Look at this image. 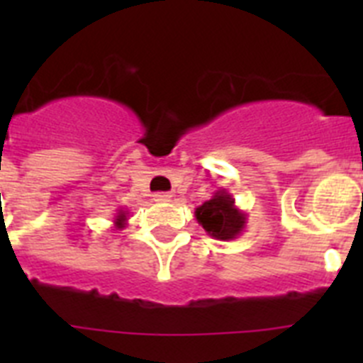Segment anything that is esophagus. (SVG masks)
Returning <instances> with one entry per match:
<instances>
[{"label": "esophagus", "instance_id": "34e87169", "mask_svg": "<svg viewBox=\"0 0 363 363\" xmlns=\"http://www.w3.org/2000/svg\"><path fill=\"white\" fill-rule=\"evenodd\" d=\"M154 200H156V201H171L172 194H171V192H156V194H154Z\"/></svg>", "mask_w": 363, "mask_h": 363}]
</instances>
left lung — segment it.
I'll list each match as a JSON object with an SVG mask.
<instances>
[{
    "label": "left lung",
    "instance_id": "obj_1",
    "mask_svg": "<svg viewBox=\"0 0 363 363\" xmlns=\"http://www.w3.org/2000/svg\"><path fill=\"white\" fill-rule=\"evenodd\" d=\"M194 216L211 238L221 242L238 238L247 223V214L236 207L234 198L225 189L216 191L211 200L196 207Z\"/></svg>",
    "mask_w": 363,
    "mask_h": 363
}]
</instances>
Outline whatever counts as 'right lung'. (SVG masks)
<instances>
[{"instance_id":"obj_1","label":"right lung","mask_w":363,"mask_h":363,"mask_svg":"<svg viewBox=\"0 0 363 363\" xmlns=\"http://www.w3.org/2000/svg\"><path fill=\"white\" fill-rule=\"evenodd\" d=\"M127 216H129V211H118L116 218H114V227H116V229H123V227L127 225Z\"/></svg>"}]
</instances>
